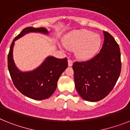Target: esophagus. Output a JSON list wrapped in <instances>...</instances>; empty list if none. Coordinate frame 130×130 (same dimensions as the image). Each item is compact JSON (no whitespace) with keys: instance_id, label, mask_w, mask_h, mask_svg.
Returning <instances> with one entry per match:
<instances>
[{"instance_id":"34e87169","label":"esophagus","mask_w":130,"mask_h":130,"mask_svg":"<svg viewBox=\"0 0 130 130\" xmlns=\"http://www.w3.org/2000/svg\"><path fill=\"white\" fill-rule=\"evenodd\" d=\"M68 66H72L73 64V61L72 60H68Z\"/></svg>"}]
</instances>
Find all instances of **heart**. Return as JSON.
<instances>
[{"instance_id": "obj_1", "label": "heart", "mask_w": 130, "mask_h": 130, "mask_svg": "<svg viewBox=\"0 0 130 130\" xmlns=\"http://www.w3.org/2000/svg\"><path fill=\"white\" fill-rule=\"evenodd\" d=\"M101 42L99 34L82 29L68 35L64 39V45L68 50H75V55L78 59L88 60L98 53Z\"/></svg>"}]
</instances>
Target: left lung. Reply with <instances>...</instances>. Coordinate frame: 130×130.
I'll use <instances>...</instances> for the list:
<instances>
[{
	"mask_svg": "<svg viewBox=\"0 0 130 130\" xmlns=\"http://www.w3.org/2000/svg\"><path fill=\"white\" fill-rule=\"evenodd\" d=\"M104 41L97 55L86 62L73 64L75 86L84 100L98 102L113 90L121 72V54L114 38L104 31Z\"/></svg>",
	"mask_w": 130,
	"mask_h": 130,
	"instance_id": "left-lung-1",
	"label": "left lung"
}]
</instances>
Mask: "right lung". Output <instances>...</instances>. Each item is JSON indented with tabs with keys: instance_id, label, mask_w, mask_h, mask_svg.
I'll return each mask as SVG.
<instances>
[{
	"instance_id": "1",
	"label": "right lung",
	"mask_w": 130,
	"mask_h": 130,
	"mask_svg": "<svg viewBox=\"0 0 130 130\" xmlns=\"http://www.w3.org/2000/svg\"><path fill=\"white\" fill-rule=\"evenodd\" d=\"M29 32H40L48 34L45 28H25L15 37L12 42L8 55V68L14 85L23 95L36 100H42L52 96L57 87L60 75L67 68L66 58L59 59L48 56L37 68L30 72L20 71L13 59L14 41Z\"/></svg>"
}]
</instances>
